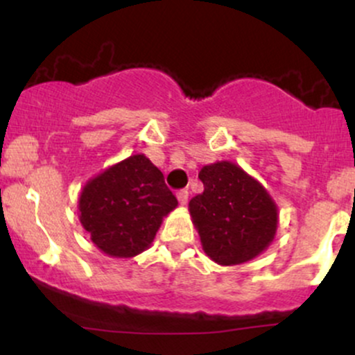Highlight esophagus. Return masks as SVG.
<instances>
[{"instance_id":"esophagus-1","label":"esophagus","mask_w":355,"mask_h":355,"mask_svg":"<svg viewBox=\"0 0 355 355\" xmlns=\"http://www.w3.org/2000/svg\"><path fill=\"white\" fill-rule=\"evenodd\" d=\"M177 198H178V202L182 203V205H185V203L189 202V190H185V189L178 190L177 191Z\"/></svg>"}]
</instances>
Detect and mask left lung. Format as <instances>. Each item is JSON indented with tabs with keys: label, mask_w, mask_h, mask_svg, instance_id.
I'll list each match as a JSON object with an SVG mask.
<instances>
[{
	"label": "left lung",
	"mask_w": 355,
	"mask_h": 355,
	"mask_svg": "<svg viewBox=\"0 0 355 355\" xmlns=\"http://www.w3.org/2000/svg\"><path fill=\"white\" fill-rule=\"evenodd\" d=\"M202 193L189 203L205 254L220 266H237L268 247L277 207L254 178L230 162L203 166Z\"/></svg>",
	"instance_id": "1"
}]
</instances>
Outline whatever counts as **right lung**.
<instances>
[{
    "label": "right lung",
    "mask_w": 355,
    "mask_h": 355,
    "mask_svg": "<svg viewBox=\"0 0 355 355\" xmlns=\"http://www.w3.org/2000/svg\"><path fill=\"white\" fill-rule=\"evenodd\" d=\"M177 205L164 173L145 155H133L87 183L80 220L100 250L128 259L153 242L162 218Z\"/></svg>",
    "instance_id": "1"
}]
</instances>
